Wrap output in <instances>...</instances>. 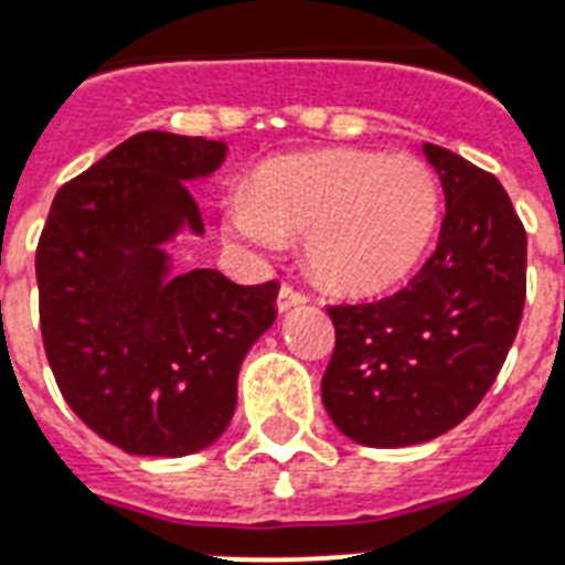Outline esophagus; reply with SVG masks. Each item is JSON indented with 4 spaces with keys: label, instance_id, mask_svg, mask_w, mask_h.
I'll use <instances>...</instances> for the list:
<instances>
[{
    "label": "esophagus",
    "instance_id": "obj_1",
    "mask_svg": "<svg viewBox=\"0 0 565 565\" xmlns=\"http://www.w3.org/2000/svg\"><path fill=\"white\" fill-rule=\"evenodd\" d=\"M298 305H307V296L301 290H296V287H290V284H284L281 290H278V310L287 312L292 310V307Z\"/></svg>",
    "mask_w": 565,
    "mask_h": 565
}]
</instances>
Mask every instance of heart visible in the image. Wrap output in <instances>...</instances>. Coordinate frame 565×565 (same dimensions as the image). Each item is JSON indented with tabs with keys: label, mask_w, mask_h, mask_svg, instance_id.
Listing matches in <instances>:
<instances>
[{
	"label": "heart",
	"mask_w": 565,
	"mask_h": 565,
	"mask_svg": "<svg viewBox=\"0 0 565 565\" xmlns=\"http://www.w3.org/2000/svg\"><path fill=\"white\" fill-rule=\"evenodd\" d=\"M439 221L425 160L379 151H316L264 166L232 192L226 232L264 255L307 238L310 269L333 290L376 292L419 264Z\"/></svg>",
	"instance_id": "heart-1"
}]
</instances>
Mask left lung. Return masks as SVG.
<instances>
[{
    "label": "left lung",
    "instance_id": "1",
    "mask_svg": "<svg viewBox=\"0 0 565 565\" xmlns=\"http://www.w3.org/2000/svg\"><path fill=\"white\" fill-rule=\"evenodd\" d=\"M445 192L439 244L405 290L327 307L335 350L321 402L367 448L430 443L494 385L525 305V230L494 174L422 146Z\"/></svg>",
    "mask_w": 565,
    "mask_h": 565
}]
</instances>
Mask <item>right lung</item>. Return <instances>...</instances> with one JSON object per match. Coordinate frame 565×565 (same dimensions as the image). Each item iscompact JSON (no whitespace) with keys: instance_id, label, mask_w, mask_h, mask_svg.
I'll use <instances>...</instances> for the list:
<instances>
[{"instance_id":"1","label":"right lung","mask_w":565,"mask_h":565,"mask_svg":"<svg viewBox=\"0 0 565 565\" xmlns=\"http://www.w3.org/2000/svg\"><path fill=\"white\" fill-rule=\"evenodd\" d=\"M226 146L140 131L68 180L36 246L45 355L71 411L135 457H186L224 434L244 355L275 321L278 284L172 273L163 246L203 235L189 180Z\"/></svg>"}]
</instances>
